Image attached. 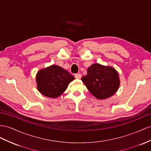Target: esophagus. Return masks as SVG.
<instances>
[{
    "mask_svg": "<svg viewBox=\"0 0 151 151\" xmlns=\"http://www.w3.org/2000/svg\"><path fill=\"white\" fill-rule=\"evenodd\" d=\"M75 78L76 79H81V73H77L75 76Z\"/></svg>",
    "mask_w": 151,
    "mask_h": 151,
    "instance_id": "34e87169",
    "label": "esophagus"
}]
</instances>
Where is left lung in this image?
I'll return each mask as SVG.
<instances>
[{"label": "left lung", "instance_id": "1", "mask_svg": "<svg viewBox=\"0 0 151 151\" xmlns=\"http://www.w3.org/2000/svg\"><path fill=\"white\" fill-rule=\"evenodd\" d=\"M83 83L93 96L99 100L111 97L120 86L119 73L115 68L99 63L91 65L87 74L82 77Z\"/></svg>", "mask_w": 151, "mask_h": 151}]
</instances>
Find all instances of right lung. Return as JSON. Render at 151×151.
<instances>
[{
  "label": "right lung",
  "instance_id": "1",
  "mask_svg": "<svg viewBox=\"0 0 151 151\" xmlns=\"http://www.w3.org/2000/svg\"><path fill=\"white\" fill-rule=\"evenodd\" d=\"M73 79L74 77L68 71L56 65L40 70L36 76L38 90L49 98L60 96Z\"/></svg>",
  "mask_w": 151,
  "mask_h": 151
}]
</instances>
